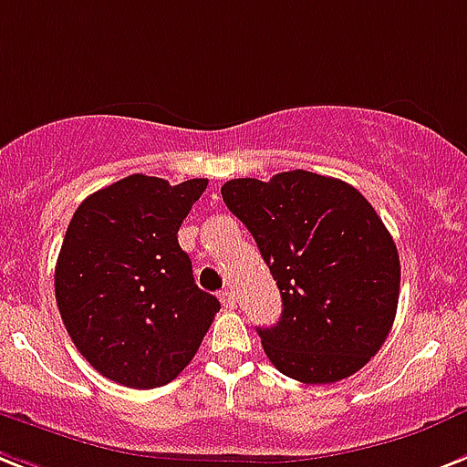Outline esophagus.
<instances>
[{
    "label": "esophagus",
    "mask_w": 467,
    "mask_h": 467,
    "mask_svg": "<svg viewBox=\"0 0 467 467\" xmlns=\"http://www.w3.org/2000/svg\"><path fill=\"white\" fill-rule=\"evenodd\" d=\"M221 301H223V306H225L227 311H233V308L237 306V299H234L233 289H225V292H221Z\"/></svg>",
    "instance_id": "1"
}]
</instances>
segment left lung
I'll return each mask as SVG.
<instances>
[{"label":"left lung","mask_w":467,"mask_h":467,"mask_svg":"<svg viewBox=\"0 0 467 467\" xmlns=\"http://www.w3.org/2000/svg\"><path fill=\"white\" fill-rule=\"evenodd\" d=\"M221 194L280 289V320L256 327L270 363L306 385L358 373L389 335L401 282L397 244L368 199L308 171L230 180Z\"/></svg>","instance_id":"left-lung-1"}]
</instances>
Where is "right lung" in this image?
Returning a JSON list of instances; mask_svg holds the SVG:
<instances>
[{"mask_svg":"<svg viewBox=\"0 0 467 467\" xmlns=\"http://www.w3.org/2000/svg\"><path fill=\"white\" fill-rule=\"evenodd\" d=\"M206 185L135 173L89 194L70 218L54 273L58 313L89 366L119 385H168L221 311L178 244Z\"/></svg>","mask_w":467,"mask_h":467,"instance_id":"1","label":"right lung"}]
</instances>
